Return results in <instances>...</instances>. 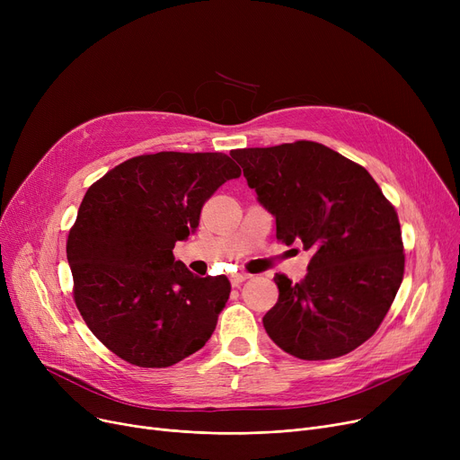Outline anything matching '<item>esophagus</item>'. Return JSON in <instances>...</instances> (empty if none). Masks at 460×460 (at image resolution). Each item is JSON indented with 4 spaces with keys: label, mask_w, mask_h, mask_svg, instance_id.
<instances>
[{
    "label": "esophagus",
    "mask_w": 460,
    "mask_h": 460,
    "mask_svg": "<svg viewBox=\"0 0 460 460\" xmlns=\"http://www.w3.org/2000/svg\"><path fill=\"white\" fill-rule=\"evenodd\" d=\"M248 278H250V274H246V272H236V274L231 276V285L236 287V285H240L243 281H246Z\"/></svg>",
    "instance_id": "obj_1"
}]
</instances>
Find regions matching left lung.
Here are the masks:
<instances>
[{"mask_svg":"<svg viewBox=\"0 0 460 460\" xmlns=\"http://www.w3.org/2000/svg\"><path fill=\"white\" fill-rule=\"evenodd\" d=\"M231 156L276 216L279 243L313 252L302 281L274 278L279 298L262 317L270 340L300 359L340 358L366 343L404 274L395 207L364 165L323 143L300 139Z\"/></svg>","mask_w":460,"mask_h":460,"instance_id":"obj_1","label":"left lung"}]
</instances>
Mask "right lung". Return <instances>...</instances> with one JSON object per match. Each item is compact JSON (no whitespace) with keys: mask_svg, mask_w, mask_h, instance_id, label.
I'll use <instances>...</instances> for the list:
<instances>
[{"mask_svg":"<svg viewBox=\"0 0 460 460\" xmlns=\"http://www.w3.org/2000/svg\"><path fill=\"white\" fill-rule=\"evenodd\" d=\"M240 167L224 153L134 156L93 182L66 238L72 296L106 349L137 367H169L210 340L231 283L175 261L205 201Z\"/></svg>","mask_w":460,"mask_h":460,"instance_id":"1","label":"right lung"}]
</instances>
